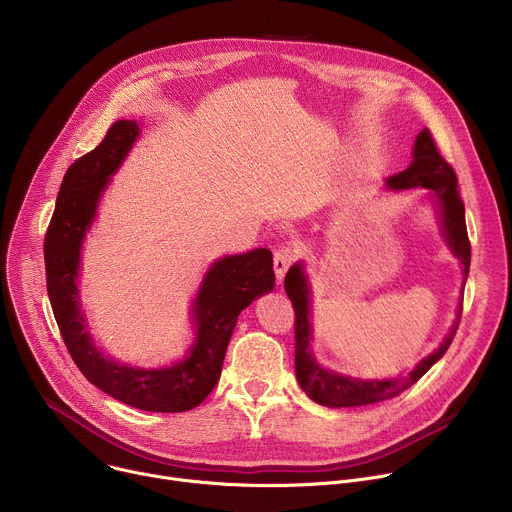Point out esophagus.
Listing matches in <instances>:
<instances>
[{"mask_svg": "<svg viewBox=\"0 0 512 512\" xmlns=\"http://www.w3.org/2000/svg\"><path fill=\"white\" fill-rule=\"evenodd\" d=\"M294 257H296L294 249H289V247H279L275 251V255H273V269H275V275H277L279 281L285 275V271L289 269V265L294 263Z\"/></svg>", "mask_w": 512, "mask_h": 512, "instance_id": "1", "label": "esophagus"}]
</instances>
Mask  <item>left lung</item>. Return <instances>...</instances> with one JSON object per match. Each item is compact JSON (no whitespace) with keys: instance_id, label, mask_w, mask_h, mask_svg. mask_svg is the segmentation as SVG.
<instances>
[{"instance_id":"1","label":"left lung","mask_w":512,"mask_h":512,"mask_svg":"<svg viewBox=\"0 0 512 512\" xmlns=\"http://www.w3.org/2000/svg\"><path fill=\"white\" fill-rule=\"evenodd\" d=\"M385 186L389 190H433V200L437 208V216H440L442 225V237L446 239L452 255L462 263L464 271V283L470 271V241L466 231V214H464V202L460 198L458 178L452 166L437 152V145L427 129L419 131L413 148V160L407 170L389 176L385 180ZM285 291L287 298L294 304L296 312V377L300 387L306 391V395L332 409L340 407H358L379 403L385 399H393L411 385H415L433 364L440 360L446 350L450 348L460 318H462V298L456 308V320L440 344L429 356H425L417 367L399 379H354L346 377L334 371L324 369L322 364L312 354L310 342H312V291L308 283V275L304 271L302 263L291 265V269L285 275Z\"/></svg>"}]
</instances>
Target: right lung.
<instances>
[{
  "mask_svg": "<svg viewBox=\"0 0 512 512\" xmlns=\"http://www.w3.org/2000/svg\"><path fill=\"white\" fill-rule=\"evenodd\" d=\"M137 135V121L119 119L93 152L66 170L44 239L46 287L62 340L87 381L135 409L180 413L200 405L221 379L239 314L273 289V255L269 249H253L210 265L190 312L194 344L172 367L139 369L105 356L81 308L77 283L81 249L97 216L99 200Z\"/></svg>",
  "mask_w": 512,
  "mask_h": 512,
  "instance_id": "add662e5",
  "label": "right lung"
}]
</instances>
